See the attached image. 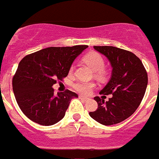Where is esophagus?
Listing matches in <instances>:
<instances>
[{
    "label": "esophagus",
    "instance_id": "obj_1",
    "mask_svg": "<svg viewBox=\"0 0 159 159\" xmlns=\"http://www.w3.org/2000/svg\"><path fill=\"white\" fill-rule=\"evenodd\" d=\"M79 98H80V99H82V100H84V101H87L88 99V98H86V97L83 96V95H80V96H79Z\"/></svg>",
    "mask_w": 159,
    "mask_h": 159
}]
</instances>
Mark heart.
Returning <instances> with one entry per match:
<instances>
[{"instance_id":"heart-1","label":"heart","mask_w":159,"mask_h":159,"mask_svg":"<svg viewBox=\"0 0 159 159\" xmlns=\"http://www.w3.org/2000/svg\"><path fill=\"white\" fill-rule=\"evenodd\" d=\"M84 60L89 67L95 71V76L99 79H104L107 76V71L104 68L105 60L100 53L92 52L87 54L84 57ZM73 70H74V66L71 65L69 69L70 73L72 72ZM95 86L94 83L83 82V81H77L72 84V88L75 92L84 95H89Z\"/></svg>"}]
</instances>
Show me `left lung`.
<instances>
[{
    "label": "left lung",
    "mask_w": 159,
    "mask_h": 159,
    "mask_svg": "<svg viewBox=\"0 0 159 159\" xmlns=\"http://www.w3.org/2000/svg\"><path fill=\"white\" fill-rule=\"evenodd\" d=\"M96 51L107 57L112 66L110 81L95 96L98 103L90 116L102 125H113L130 117L141 103L145 95L148 76L140 59L131 52L113 46H94ZM112 96L105 102V95Z\"/></svg>",
    "instance_id": "obj_1"
}]
</instances>
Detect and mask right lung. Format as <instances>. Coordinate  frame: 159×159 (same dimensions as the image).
<instances>
[{
  "label": "right lung",
  "instance_id": "add662e5",
  "mask_svg": "<svg viewBox=\"0 0 159 159\" xmlns=\"http://www.w3.org/2000/svg\"><path fill=\"white\" fill-rule=\"evenodd\" d=\"M88 47H50L20 60L12 90L18 106L30 120L51 126L64 117L71 99L78 95L67 89L55 95L52 87L67 76L74 60Z\"/></svg>",
  "mask_w": 159,
  "mask_h": 159
}]
</instances>
